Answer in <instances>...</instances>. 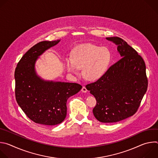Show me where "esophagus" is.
Segmentation results:
<instances>
[{"label":"esophagus","mask_w":158,"mask_h":158,"mask_svg":"<svg viewBox=\"0 0 158 158\" xmlns=\"http://www.w3.org/2000/svg\"><path fill=\"white\" fill-rule=\"evenodd\" d=\"M81 91H82V92H83V93H86V92L87 91V89H86V87H85V86H83L82 88V89H81Z\"/></svg>","instance_id":"34e87169"}]
</instances>
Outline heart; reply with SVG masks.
<instances>
[{"label":"heart","instance_id":"1","mask_svg":"<svg viewBox=\"0 0 158 158\" xmlns=\"http://www.w3.org/2000/svg\"><path fill=\"white\" fill-rule=\"evenodd\" d=\"M112 59L110 51L92 44H85L76 47L73 52V58L67 57L65 64L67 71L78 74L84 67L83 73L89 80L96 81L107 71Z\"/></svg>","mask_w":158,"mask_h":158}]
</instances>
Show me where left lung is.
Instances as JSON below:
<instances>
[{"mask_svg": "<svg viewBox=\"0 0 158 158\" xmlns=\"http://www.w3.org/2000/svg\"><path fill=\"white\" fill-rule=\"evenodd\" d=\"M118 46L121 59L86 88L97 101L93 112L104 123H116L133 116L139 109L148 85L142 57L118 37L106 38Z\"/></svg>", "mask_w": 158, "mask_h": 158, "instance_id": "1", "label": "left lung"}]
</instances>
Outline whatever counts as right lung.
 I'll use <instances>...</instances> for the list:
<instances>
[{
	"label": "right lung",
	"instance_id": "right-lung-1",
	"mask_svg": "<svg viewBox=\"0 0 158 158\" xmlns=\"http://www.w3.org/2000/svg\"><path fill=\"white\" fill-rule=\"evenodd\" d=\"M59 41L45 40L34 45L22 57L15 70L17 102L26 115L37 124L61 123L66 117L67 99L82 89L77 83L44 81L35 74L37 57Z\"/></svg>",
	"mask_w": 158,
	"mask_h": 158
}]
</instances>
